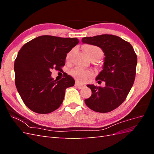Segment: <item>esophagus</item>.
Here are the masks:
<instances>
[{"label": "esophagus", "mask_w": 154, "mask_h": 154, "mask_svg": "<svg viewBox=\"0 0 154 154\" xmlns=\"http://www.w3.org/2000/svg\"><path fill=\"white\" fill-rule=\"evenodd\" d=\"M75 86L76 87H77L78 88H82L83 87V85H80V83H79L78 82H76L75 83Z\"/></svg>", "instance_id": "1"}]
</instances>
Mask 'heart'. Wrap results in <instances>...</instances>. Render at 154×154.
<instances>
[{"label": "heart", "instance_id": "heart-1", "mask_svg": "<svg viewBox=\"0 0 154 154\" xmlns=\"http://www.w3.org/2000/svg\"><path fill=\"white\" fill-rule=\"evenodd\" d=\"M83 50H84L86 54L91 60L98 59L101 57L102 54H103L102 49L98 46L94 45H85L83 47ZM72 54V51H69L67 54L66 60L67 62L70 61V60H71ZM71 74L78 82H85L93 75V72L91 71H88V70H83L80 68H76L72 70Z\"/></svg>", "mask_w": 154, "mask_h": 154}]
</instances>
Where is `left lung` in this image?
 I'll list each match as a JSON object with an SVG mask.
<instances>
[{"label":"left lung","mask_w":154,"mask_h":154,"mask_svg":"<svg viewBox=\"0 0 154 154\" xmlns=\"http://www.w3.org/2000/svg\"><path fill=\"white\" fill-rule=\"evenodd\" d=\"M82 41L98 46L105 56L103 70L96 78L99 84L104 81L105 86L87 85L92 95L85 103L95 112H109L123 103L131 89L136 77L137 55L131 44L116 35L84 37Z\"/></svg>","instance_id":"1"}]
</instances>
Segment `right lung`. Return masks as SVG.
<instances>
[{"mask_svg": "<svg viewBox=\"0 0 154 154\" xmlns=\"http://www.w3.org/2000/svg\"><path fill=\"white\" fill-rule=\"evenodd\" d=\"M76 38L43 35L22 46L14 65L15 85L24 104L38 114H49L58 109L67 88L74 85L67 74L62 80L51 77V69L60 71L67 53L76 45Z\"/></svg>", "mask_w": 154, "mask_h": 154, "instance_id": "add662e5", "label": "right lung"}]
</instances>
